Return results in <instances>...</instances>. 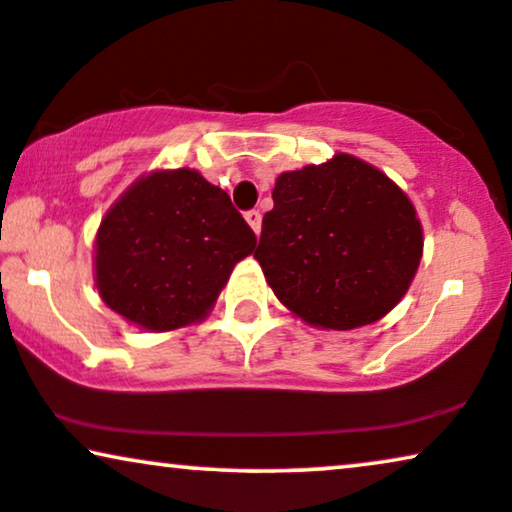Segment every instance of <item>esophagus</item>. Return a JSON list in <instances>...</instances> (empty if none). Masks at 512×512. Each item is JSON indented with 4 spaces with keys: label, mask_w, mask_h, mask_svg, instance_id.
<instances>
[{
    "label": "esophagus",
    "mask_w": 512,
    "mask_h": 512,
    "mask_svg": "<svg viewBox=\"0 0 512 512\" xmlns=\"http://www.w3.org/2000/svg\"><path fill=\"white\" fill-rule=\"evenodd\" d=\"M245 222L250 224V229L255 231V234H260V229H262V215H260V210L245 212Z\"/></svg>",
    "instance_id": "obj_1"
}]
</instances>
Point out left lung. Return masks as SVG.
Segmentation results:
<instances>
[{"mask_svg": "<svg viewBox=\"0 0 512 512\" xmlns=\"http://www.w3.org/2000/svg\"><path fill=\"white\" fill-rule=\"evenodd\" d=\"M255 260L274 295L323 331H352L397 307L423 257V226L394 181L335 153L281 172Z\"/></svg>", "mask_w": 512, "mask_h": 512, "instance_id": "obj_1", "label": "left lung"}]
</instances>
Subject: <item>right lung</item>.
Instances as JSON below:
<instances>
[{"label":"right lung","instance_id":"obj_1","mask_svg":"<svg viewBox=\"0 0 512 512\" xmlns=\"http://www.w3.org/2000/svg\"><path fill=\"white\" fill-rule=\"evenodd\" d=\"M257 238L198 170H153L108 208L94 238L101 300L141 331L203 321Z\"/></svg>","mask_w":512,"mask_h":512}]
</instances>
